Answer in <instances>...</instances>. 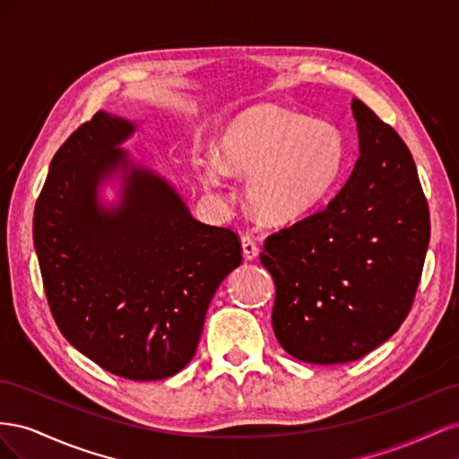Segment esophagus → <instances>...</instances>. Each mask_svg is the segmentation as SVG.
Segmentation results:
<instances>
[{"label": "esophagus", "instance_id": "34e87169", "mask_svg": "<svg viewBox=\"0 0 459 459\" xmlns=\"http://www.w3.org/2000/svg\"><path fill=\"white\" fill-rule=\"evenodd\" d=\"M241 245H243V256H245V260H255L258 256V245L251 238V235H243Z\"/></svg>", "mask_w": 459, "mask_h": 459}]
</instances>
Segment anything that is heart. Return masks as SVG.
Instances as JSON below:
<instances>
[{"mask_svg":"<svg viewBox=\"0 0 459 459\" xmlns=\"http://www.w3.org/2000/svg\"><path fill=\"white\" fill-rule=\"evenodd\" d=\"M346 159L342 132L277 105H256L228 122L216 155L197 160V174L218 187L230 174L245 178L248 208L264 224L308 216L335 187Z\"/></svg>","mask_w":459,"mask_h":459,"instance_id":"heart-1","label":"heart"}]
</instances>
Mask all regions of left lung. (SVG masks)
I'll return each mask as SVG.
<instances>
[{
    "instance_id": "1",
    "label": "left lung",
    "mask_w": 459,
    "mask_h": 459,
    "mask_svg": "<svg viewBox=\"0 0 459 459\" xmlns=\"http://www.w3.org/2000/svg\"><path fill=\"white\" fill-rule=\"evenodd\" d=\"M359 157L325 208L272 233L260 255L275 281V339L308 364H344L404 322L430 239L429 206L402 137L352 100Z\"/></svg>"
}]
</instances>
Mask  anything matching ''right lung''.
I'll return each mask as SVG.
<instances>
[{
  "instance_id": "right-lung-1",
  "label": "right lung",
  "mask_w": 459,
  "mask_h": 459,
  "mask_svg": "<svg viewBox=\"0 0 459 459\" xmlns=\"http://www.w3.org/2000/svg\"><path fill=\"white\" fill-rule=\"evenodd\" d=\"M130 120L95 113L55 152L34 247L55 324L74 349L132 381L182 371L216 289L243 262L238 233L191 216L176 189L122 147ZM120 175L118 205L99 187Z\"/></svg>"
}]
</instances>
